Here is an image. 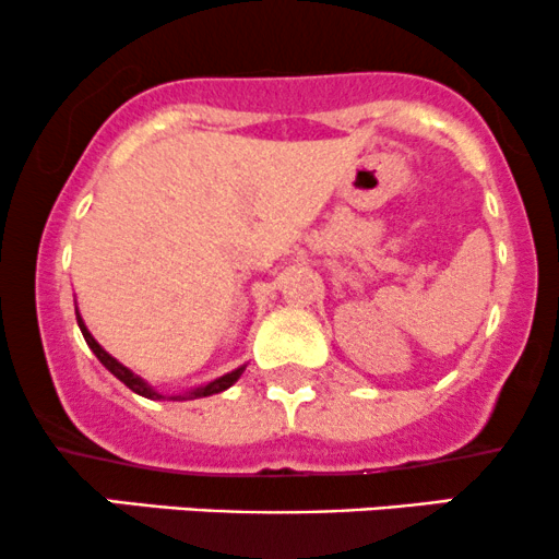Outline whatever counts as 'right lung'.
Instances as JSON below:
<instances>
[{
    "label": "right lung",
    "instance_id": "right-lung-1",
    "mask_svg": "<svg viewBox=\"0 0 559 559\" xmlns=\"http://www.w3.org/2000/svg\"><path fill=\"white\" fill-rule=\"evenodd\" d=\"M76 321H79V329H82V334H84V340H87V345H90V349L92 353L97 355V360H100L103 366H106V369L114 373L116 379H119V382H124L127 388H130L132 392H138V395H145V397H158L156 392H153L148 384L143 382V379L140 377H134V373L130 371V369H124V366L119 364V360L116 358H110V355L106 353V349H103L100 345H97L95 340H92V334L87 331V326H84L82 323V318L76 316ZM243 373V369H236V371H230V373H225V377H219V379H214V382H210L206 384V388H199V390H193V392H188L186 397H182V401H190V397H206V395H217V392H223V390H228L233 382H236L238 377H241Z\"/></svg>",
    "mask_w": 559,
    "mask_h": 559
}]
</instances>
